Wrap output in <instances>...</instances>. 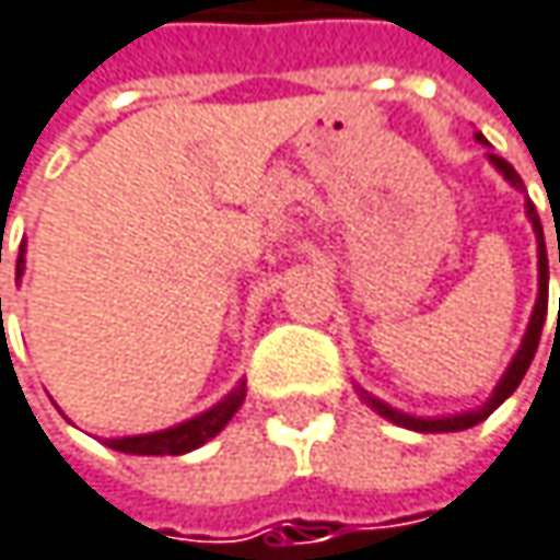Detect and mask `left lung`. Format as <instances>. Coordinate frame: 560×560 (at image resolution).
<instances>
[{
	"mask_svg": "<svg viewBox=\"0 0 560 560\" xmlns=\"http://www.w3.org/2000/svg\"><path fill=\"white\" fill-rule=\"evenodd\" d=\"M476 139L481 145H488V139L476 132ZM488 161L504 174V180L510 186H516V189H523V180H520V174L510 167L508 161L501 158V154H488ZM526 218L533 221V231H536V247H539V298H536V307H533V316H529V326H526V336H523V346L520 351L513 354V361H510V368L504 371V377L501 383L494 386V393H491V399L476 411H463V415H444V418H415V415H406V411L399 409H389L386 402H380L374 396H368L364 389H361V396L368 399V406L383 415V418H389L393 424H402V428H411V431H421V434H446V431H466V428H472L478 421H485L491 411L498 409L504 399H508L510 393L520 386V380L526 377V371H529V364H533V358H536V348H539V339H542V326H545V313H548V253H545V234H542V221H539V212H536V206L526 199ZM558 262H560V247H558ZM558 323H560V304H558Z\"/></svg>",
	"mask_w": 560,
	"mask_h": 560,
	"instance_id": "obj_1",
	"label": "left lung"
}]
</instances>
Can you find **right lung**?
<instances>
[{
    "instance_id": "right-lung-1",
    "label": "right lung",
    "mask_w": 560,
    "mask_h": 560,
    "mask_svg": "<svg viewBox=\"0 0 560 560\" xmlns=\"http://www.w3.org/2000/svg\"><path fill=\"white\" fill-rule=\"evenodd\" d=\"M15 276L21 279L24 276V247L18 249V262H15ZM2 304V301H0ZM247 389L244 383L234 386L218 406H212L209 411L183 421V424H174L167 431H154V434H136V438H110L104 444L110 450H119V453H136V456H180V453H189L196 446H202L206 441H212L214 434L234 418V411L241 409Z\"/></svg>"
}]
</instances>
